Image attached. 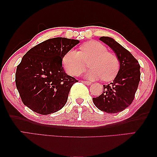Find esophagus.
Instances as JSON below:
<instances>
[{"label":"esophagus","mask_w":157,"mask_h":157,"mask_svg":"<svg viewBox=\"0 0 157 157\" xmlns=\"http://www.w3.org/2000/svg\"><path fill=\"white\" fill-rule=\"evenodd\" d=\"M83 82L85 84H86V85H88V86H89V85L91 84V81H83Z\"/></svg>","instance_id":"obj_1"}]
</instances>
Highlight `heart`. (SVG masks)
Masks as SVG:
<instances>
[{"instance_id":"heart-1","label":"heart","mask_w":157,"mask_h":157,"mask_svg":"<svg viewBox=\"0 0 157 157\" xmlns=\"http://www.w3.org/2000/svg\"><path fill=\"white\" fill-rule=\"evenodd\" d=\"M90 59V69L85 74L87 78H103L111 81L119 70V60L115 53L108 51L104 44L98 41H89L80 46V51L71 49L63 56L62 63L68 74L78 76L85 68V62Z\"/></svg>"}]
</instances>
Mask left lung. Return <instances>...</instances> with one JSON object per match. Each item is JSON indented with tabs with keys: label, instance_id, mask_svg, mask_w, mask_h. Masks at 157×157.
Wrapping results in <instances>:
<instances>
[{
	"label": "left lung",
	"instance_id": "obj_1",
	"mask_svg": "<svg viewBox=\"0 0 157 157\" xmlns=\"http://www.w3.org/2000/svg\"><path fill=\"white\" fill-rule=\"evenodd\" d=\"M99 40L114 51L119 60L120 68L113 82L103 86V93L93 98V101L101 111L118 113L127 108L134 100L140 81V66L132 53L112 38L102 36Z\"/></svg>",
	"mask_w": 157,
	"mask_h": 157
}]
</instances>
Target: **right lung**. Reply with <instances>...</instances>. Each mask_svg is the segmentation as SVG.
<instances>
[{
	"label": "right lung",
	"instance_id": "add662e5",
	"mask_svg": "<svg viewBox=\"0 0 157 157\" xmlns=\"http://www.w3.org/2000/svg\"><path fill=\"white\" fill-rule=\"evenodd\" d=\"M78 43L66 38H51L23 56L16 73V88L23 104L43 115L65 106L71 88L78 80L66 74L62 59Z\"/></svg>",
	"mask_w": 157,
	"mask_h": 157
}]
</instances>
